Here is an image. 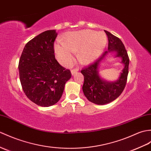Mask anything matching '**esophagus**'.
<instances>
[{
  "instance_id": "1",
  "label": "esophagus",
  "mask_w": 151,
  "mask_h": 151,
  "mask_svg": "<svg viewBox=\"0 0 151 151\" xmlns=\"http://www.w3.org/2000/svg\"><path fill=\"white\" fill-rule=\"evenodd\" d=\"M78 71V68H76V69H72L71 70V75H74L76 73H77Z\"/></svg>"
}]
</instances>
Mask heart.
<instances>
[{"mask_svg": "<svg viewBox=\"0 0 151 151\" xmlns=\"http://www.w3.org/2000/svg\"><path fill=\"white\" fill-rule=\"evenodd\" d=\"M107 43V37L104 32L86 29L67 34L64 42H57L54 49L57 59L63 65L71 64L74 52L77 51L79 60L84 64H89L101 55Z\"/></svg>", "mask_w": 151, "mask_h": 151, "instance_id": "obj_1", "label": "heart"}]
</instances>
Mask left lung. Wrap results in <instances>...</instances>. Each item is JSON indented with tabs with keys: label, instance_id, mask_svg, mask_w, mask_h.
<instances>
[{
	"label": "left lung",
	"instance_id": "obj_1",
	"mask_svg": "<svg viewBox=\"0 0 151 151\" xmlns=\"http://www.w3.org/2000/svg\"><path fill=\"white\" fill-rule=\"evenodd\" d=\"M108 37V51H105L93 64L84 68L82 74L84 76L82 90L87 100L97 105H105L114 101L120 95L125 87L129 73V58L124 44L120 38L105 30ZM114 52L115 57L121 58L124 64L118 79L115 81H107L100 76V64L108 54Z\"/></svg>",
	"mask_w": 151,
	"mask_h": 151
}]
</instances>
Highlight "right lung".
<instances>
[{"label":"right lung","instance_id":"obj_1","mask_svg":"<svg viewBox=\"0 0 151 151\" xmlns=\"http://www.w3.org/2000/svg\"><path fill=\"white\" fill-rule=\"evenodd\" d=\"M57 33L47 30L26 44L19 63V76L24 93L41 107L57 104L66 82L71 78L69 70L58 64L53 44Z\"/></svg>","mask_w":151,"mask_h":151}]
</instances>
